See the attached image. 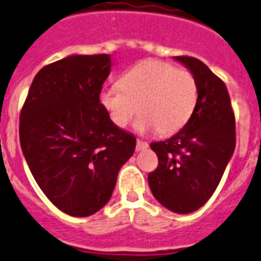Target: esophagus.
Here are the masks:
<instances>
[{
  "label": "esophagus",
  "mask_w": 261,
  "mask_h": 261,
  "mask_svg": "<svg viewBox=\"0 0 261 261\" xmlns=\"http://www.w3.org/2000/svg\"><path fill=\"white\" fill-rule=\"evenodd\" d=\"M148 146H149V144H148V142H145V141H141V140L137 141V150L148 149Z\"/></svg>",
  "instance_id": "obj_1"
}]
</instances>
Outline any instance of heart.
<instances>
[{"mask_svg":"<svg viewBox=\"0 0 261 261\" xmlns=\"http://www.w3.org/2000/svg\"><path fill=\"white\" fill-rule=\"evenodd\" d=\"M198 98V83L191 71L155 59L137 63L121 74L119 86L106 87L99 94L113 124L124 128L138 108L137 130H158L162 136L174 134L190 121Z\"/></svg>","mask_w":261,"mask_h":261,"instance_id":"1","label":"heart"}]
</instances>
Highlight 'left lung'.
I'll return each mask as SVG.
<instances>
[{
	"label": "left lung",
	"mask_w": 261,
	"mask_h": 261,
	"mask_svg": "<svg viewBox=\"0 0 261 261\" xmlns=\"http://www.w3.org/2000/svg\"><path fill=\"white\" fill-rule=\"evenodd\" d=\"M174 59L194 74L198 105L175 136L150 144L159 165L148 182L166 209L187 214L210 199L223 177L235 149V116L227 87L203 62L192 57Z\"/></svg>",
	"instance_id": "1"
}]
</instances>
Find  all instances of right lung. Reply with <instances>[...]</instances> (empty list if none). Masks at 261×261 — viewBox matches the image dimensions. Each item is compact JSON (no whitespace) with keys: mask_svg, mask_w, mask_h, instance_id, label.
Segmentation results:
<instances>
[{"mask_svg":"<svg viewBox=\"0 0 261 261\" xmlns=\"http://www.w3.org/2000/svg\"><path fill=\"white\" fill-rule=\"evenodd\" d=\"M109 55H70L38 71L20 112L19 138L38 187L63 213L87 217L111 199L136 137L99 102Z\"/></svg>","mask_w":261,"mask_h":261,"instance_id":"add662e5","label":"right lung"}]
</instances>
